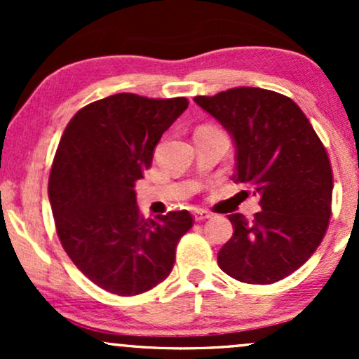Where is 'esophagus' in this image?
I'll use <instances>...</instances> for the list:
<instances>
[{
    "label": "esophagus",
    "mask_w": 359,
    "mask_h": 359,
    "mask_svg": "<svg viewBox=\"0 0 359 359\" xmlns=\"http://www.w3.org/2000/svg\"><path fill=\"white\" fill-rule=\"evenodd\" d=\"M194 217H196V221H203V219H208V217H211V212L205 211V209H194Z\"/></svg>",
    "instance_id": "34e87169"
}]
</instances>
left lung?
Wrapping results in <instances>:
<instances>
[{"label":"left lung","mask_w":359,"mask_h":359,"mask_svg":"<svg viewBox=\"0 0 359 359\" xmlns=\"http://www.w3.org/2000/svg\"><path fill=\"white\" fill-rule=\"evenodd\" d=\"M194 101L233 137V180L251 185L262 205L251 221L229 214L234 233L217 265L245 283L288 277L312 257L331 219L332 170L323 142L297 102L275 90L234 88Z\"/></svg>","instance_id":"left-lung-1"}]
</instances>
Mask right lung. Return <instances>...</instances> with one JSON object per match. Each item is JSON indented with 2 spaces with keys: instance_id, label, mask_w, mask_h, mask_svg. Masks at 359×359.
Here are the masks:
<instances>
[{
  "instance_id": "right-lung-1",
  "label": "right lung",
  "mask_w": 359,
  "mask_h": 359,
  "mask_svg": "<svg viewBox=\"0 0 359 359\" xmlns=\"http://www.w3.org/2000/svg\"><path fill=\"white\" fill-rule=\"evenodd\" d=\"M187 106L185 97L113 94L77 111L62 135L48 179L57 234L74 265L111 294L138 295L165 280L192 228L189 211L142 216L135 192Z\"/></svg>"
}]
</instances>
